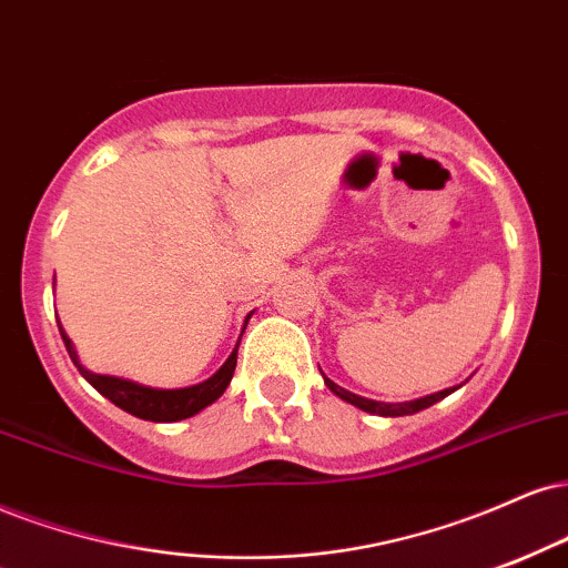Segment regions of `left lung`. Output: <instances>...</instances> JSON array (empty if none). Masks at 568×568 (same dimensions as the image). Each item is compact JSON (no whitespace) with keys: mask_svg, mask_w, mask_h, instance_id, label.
<instances>
[{"mask_svg":"<svg viewBox=\"0 0 568 568\" xmlns=\"http://www.w3.org/2000/svg\"><path fill=\"white\" fill-rule=\"evenodd\" d=\"M323 378H325V375H323ZM325 386L331 388V392L336 394L338 399L349 402V405L365 409V413L381 415V418H399V415H415V413H420V409L436 405V402H442L444 396H449L453 392H457V388H460L463 384L460 386L442 388V392L426 394V396H420V399H409V402H375V399H365V396L352 394V392H346V388H341L338 384H333L331 378H325Z\"/></svg>","mask_w":568,"mask_h":568,"instance_id":"left-lung-1","label":"left lung"}]
</instances>
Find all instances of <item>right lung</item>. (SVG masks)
Wrapping results in <instances>:
<instances>
[{
  "label": "right lung",
  "mask_w": 568,
  "mask_h": 568,
  "mask_svg": "<svg viewBox=\"0 0 568 568\" xmlns=\"http://www.w3.org/2000/svg\"><path fill=\"white\" fill-rule=\"evenodd\" d=\"M251 314L245 317V325H248ZM60 336H63L65 349H68V354H71L73 365L79 367V373L84 375L89 384L98 388L105 399H111L115 407H121L124 413L134 415V418L153 420V423H176L184 418H193V415L201 413V409L214 405L219 396L227 392L232 373H235V365H237V346H241V341H237L235 349H232L227 359H224V365L219 367L211 378L201 381V384L184 386V388H153V386L136 384V381L119 378V375H102V373L87 371V367L81 365L77 346H73V341L68 338V333L63 331V327H60Z\"/></svg>",
  "instance_id": "1"
}]
</instances>
